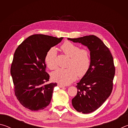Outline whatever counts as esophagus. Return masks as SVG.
<instances>
[{
	"mask_svg": "<svg viewBox=\"0 0 128 128\" xmlns=\"http://www.w3.org/2000/svg\"><path fill=\"white\" fill-rule=\"evenodd\" d=\"M58 86H59V87L60 88H64L65 87L64 85H61V84H58Z\"/></svg>",
	"mask_w": 128,
	"mask_h": 128,
	"instance_id": "esophagus-1",
	"label": "esophagus"
}]
</instances>
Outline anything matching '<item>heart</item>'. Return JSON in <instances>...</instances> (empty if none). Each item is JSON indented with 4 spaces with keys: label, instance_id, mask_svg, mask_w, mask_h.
<instances>
[{
    "label": "heart",
    "instance_id": "heart-1",
    "mask_svg": "<svg viewBox=\"0 0 128 128\" xmlns=\"http://www.w3.org/2000/svg\"><path fill=\"white\" fill-rule=\"evenodd\" d=\"M61 50L70 60L66 69H58L51 73L54 81L62 85H69L76 80L77 76L83 77L89 70L91 66V56L89 51L81 48L78 45L69 41H66L61 47ZM57 51L52 47L49 50L45 57L47 67L55 69L57 67Z\"/></svg>",
    "mask_w": 128,
    "mask_h": 128
}]
</instances>
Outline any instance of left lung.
<instances>
[{
    "label": "left lung",
    "instance_id": "1",
    "mask_svg": "<svg viewBox=\"0 0 128 128\" xmlns=\"http://www.w3.org/2000/svg\"><path fill=\"white\" fill-rule=\"evenodd\" d=\"M68 40L81 43L90 51V69L77 84V95L72 100L76 111L89 114L100 107L111 94L115 73L113 57L109 48L95 36Z\"/></svg>",
    "mask_w": 128,
    "mask_h": 128
}]
</instances>
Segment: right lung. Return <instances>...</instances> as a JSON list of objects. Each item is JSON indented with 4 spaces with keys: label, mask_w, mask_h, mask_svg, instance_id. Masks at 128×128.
<instances>
[{
    "label": "right lung",
    "mask_w": 128,
    "mask_h": 128,
    "mask_svg": "<svg viewBox=\"0 0 128 128\" xmlns=\"http://www.w3.org/2000/svg\"><path fill=\"white\" fill-rule=\"evenodd\" d=\"M62 40V37L34 34L24 40L15 51L10 74L14 94L26 108L39 111L50 103L57 84H46L50 76L46 71L45 57L49 50Z\"/></svg>",
    "instance_id": "obj_1"
}]
</instances>
